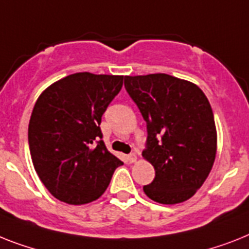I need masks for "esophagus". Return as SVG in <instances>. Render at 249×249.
<instances>
[{
	"instance_id": "obj_1",
	"label": "esophagus",
	"mask_w": 249,
	"mask_h": 249,
	"mask_svg": "<svg viewBox=\"0 0 249 249\" xmlns=\"http://www.w3.org/2000/svg\"><path fill=\"white\" fill-rule=\"evenodd\" d=\"M127 160H128L129 163H136L137 155H136V154H129L128 157H127Z\"/></svg>"
}]
</instances>
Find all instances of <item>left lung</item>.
Returning a JSON list of instances; mask_svg holds the SVG:
<instances>
[{
    "mask_svg": "<svg viewBox=\"0 0 249 249\" xmlns=\"http://www.w3.org/2000/svg\"><path fill=\"white\" fill-rule=\"evenodd\" d=\"M124 86L147 123L142 158L155 178L143 192L163 205L184 202L206 180L216 157L209 99L196 84L166 73L124 76Z\"/></svg>",
    "mask_w": 249,
    "mask_h": 249,
    "instance_id": "obj_1",
    "label": "left lung"
}]
</instances>
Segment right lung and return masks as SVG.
Here are the masks:
<instances>
[{"label":"right lung","mask_w":249,"mask_h":249,"mask_svg":"<svg viewBox=\"0 0 249 249\" xmlns=\"http://www.w3.org/2000/svg\"><path fill=\"white\" fill-rule=\"evenodd\" d=\"M123 77L72 73L36 99L29 121V149L39 179L57 200L69 205L98 200L123 164L100 140L99 127Z\"/></svg>","instance_id":"right-lung-1"}]
</instances>
